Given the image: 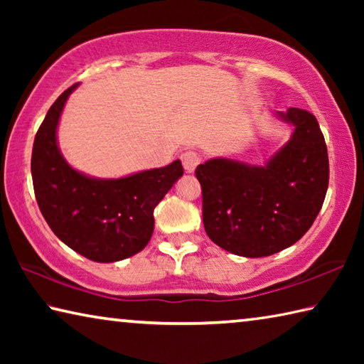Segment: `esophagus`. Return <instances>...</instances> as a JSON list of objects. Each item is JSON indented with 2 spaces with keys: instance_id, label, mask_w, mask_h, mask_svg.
I'll list each match as a JSON object with an SVG mask.
<instances>
[{
  "instance_id": "34e87169",
  "label": "esophagus",
  "mask_w": 364,
  "mask_h": 364,
  "mask_svg": "<svg viewBox=\"0 0 364 364\" xmlns=\"http://www.w3.org/2000/svg\"><path fill=\"white\" fill-rule=\"evenodd\" d=\"M181 162L186 173H194L196 167L200 164V156L194 151H188L181 156Z\"/></svg>"
}]
</instances>
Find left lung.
Wrapping results in <instances>:
<instances>
[{"mask_svg": "<svg viewBox=\"0 0 364 364\" xmlns=\"http://www.w3.org/2000/svg\"><path fill=\"white\" fill-rule=\"evenodd\" d=\"M274 115L292 134L263 165L215 157L196 168L207 236L234 255L291 247L310 230L328 191V147L316 117L297 107Z\"/></svg>", "mask_w": 364, "mask_h": 364, "instance_id": "8db88e82", "label": "left lung"}]
</instances>
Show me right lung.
Segmentation results:
<instances>
[{"label":"right lung","instance_id":"right-lung-1","mask_svg":"<svg viewBox=\"0 0 364 364\" xmlns=\"http://www.w3.org/2000/svg\"><path fill=\"white\" fill-rule=\"evenodd\" d=\"M72 85L49 107L32 151L35 197L53 232L93 262L112 263L143 250L154 231V208L183 176L180 160L122 178H96L69 165L58 125Z\"/></svg>","mask_w":364,"mask_h":364}]
</instances>
